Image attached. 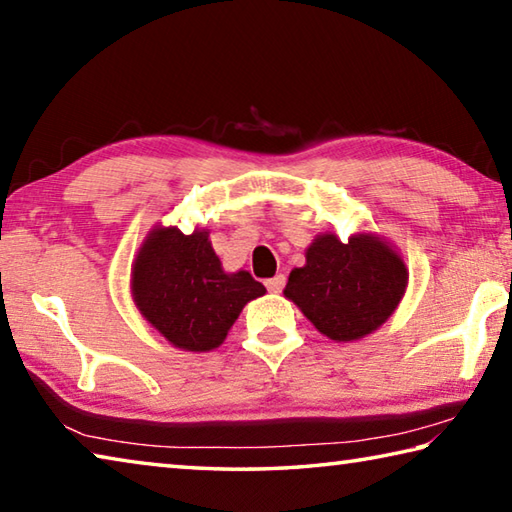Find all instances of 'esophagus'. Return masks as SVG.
Here are the masks:
<instances>
[{
    "label": "esophagus",
    "instance_id": "34e87169",
    "mask_svg": "<svg viewBox=\"0 0 512 512\" xmlns=\"http://www.w3.org/2000/svg\"><path fill=\"white\" fill-rule=\"evenodd\" d=\"M284 284H287V277L280 273V275L271 277V280H266V289L271 293H280L284 289Z\"/></svg>",
    "mask_w": 512,
    "mask_h": 512
}]
</instances>
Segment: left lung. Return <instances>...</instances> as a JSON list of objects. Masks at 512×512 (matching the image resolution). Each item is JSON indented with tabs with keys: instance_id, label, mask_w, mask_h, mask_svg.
I'll list each match as a JSON object with an SVG mask.
<instances>
[{
	"instance_id": "1",
	"label": "left lung",
	"mask_w": 512,
	"mask_h": 512,
	"mask_svg": "<svg viewBox=\"0 0 512 512\" xmlns=\"http://www.w3.org/2000/svg\"><path fill=\"white\" fill-rule=\"evenodd\" d=\"M307 264L293 268L284 296L296 302L320 334L336 343L359 341L391 318L409 284L400 253L377 235H318Z\"/></svg>"
}]
</instances>
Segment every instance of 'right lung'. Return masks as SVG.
Instances as JSON below:
<instances>
[{"instance_id":"obj_1","label":"right lung","mask_w":512,"mask_h":512,"mask_svg":"<svg viewBox=\"0 0 512 512\" xmlns=\"http://www.w3.org/2000/svg\"><path fill=\"white\" fill-rule=\"evenodd\" d=\"M135 307L173 348L210 352L225 341L246 302L264 296L248 271L225 273L210 232L153 228L131 273Z\"/></svg>"}]
</instances>
